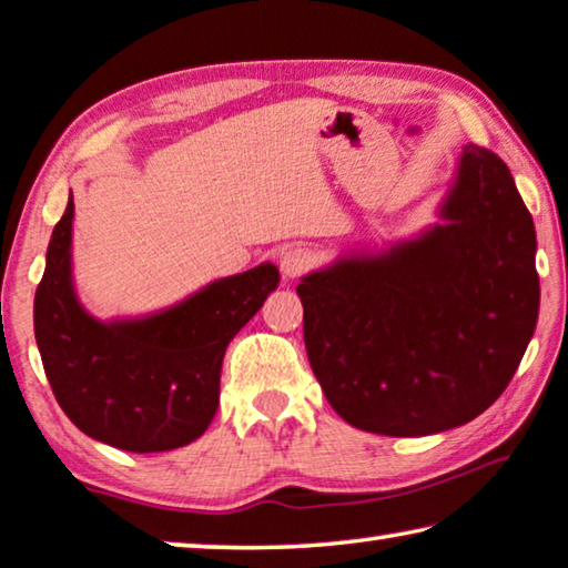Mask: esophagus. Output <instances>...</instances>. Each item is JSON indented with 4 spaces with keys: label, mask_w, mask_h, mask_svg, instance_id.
<instances>
[{
    "label": "esophagus",
    "mask_w": 568,
    "mask_h": 568,
    "mask_svg": "<svg viewBox=\"0 0 568 568\" xmlns=\"http://www.w3.org/2000/svg\"><path fill=\"white\" fill-rule=\"evenodd\" d=\"M313 263H316V255L308 247H287L281 255V273L283 277H298L305 270H311Z\"/></svg>",
    "instance_id": "esophagus-1"
}]
</instances>
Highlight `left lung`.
Here are the masks:
<instances>
[{
  "label": "left lung",
  "mask_w": 568,
  "mask_h": 568,
  "mask_svg": "<svg viewBox=\"0 0 568 568\" xmlns=\"http://www.w3.org/2000/svg\"><path fill=\"white\" fill-rule=\"evenodd\" d=\"M443 222L298 285L313 374L348 425L460 427L500 397L538 321L536 227L510 169L467 143Z\"/></svg>",
  "instance_id": "left-lung-1"
}]
</instances>
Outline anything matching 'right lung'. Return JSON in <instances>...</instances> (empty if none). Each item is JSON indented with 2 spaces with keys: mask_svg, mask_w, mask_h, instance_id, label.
<instances>
[{
  "mask_svg": "<svg viewBox=\"0 0 568 568\" xmlns=\"http://www.w3.org/2000/svg\"><path fill=\"white\" fill-rule=\"evenodd\" d=\"M73 212L70 194L34 293V338L52 394L98 443L129 453L194 443L217 412L227 344L263 308L281 273L263 263L154 316L95 321L73 287Z\"/></svg>",
  "mask_w": 568,
  "mask_h": 568,
  "instance_id": "right-lung-1",
  "label": "right lung"
}]
</instances>
